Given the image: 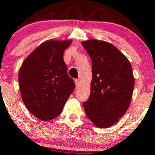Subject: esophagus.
Segmentation results:
<instances>
[{"mask_svg":"<svg viewBox=\"0 0 155 155\" xmlns=\"http://www.w3.org/2000/svg\"><path fill=\"white\" fill-rule=\"evenodd\" d=\"M75 84H76V86L77 87L79 84V79H75Z\"/></svg>","mask_w":155,"mask_h":155,"instance_id":"esophagus-1","label":"esophagus"}]
</instances>
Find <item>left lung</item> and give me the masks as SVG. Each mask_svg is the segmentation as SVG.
<instances>
[{
  "instance_id": "left-lung-1",
  "label": "left lung",
  "mask_w": 155,
  "mask_h": 155,
  "mask_svg": "<svg viewBox=\"0 0 155 155\" xmlns=\"http://www.w3.org/2000/svg\"><path fill=\"white\" fill-rule=\"evenodd\" d=\"M92 60L91 92L83 106L96 127L117 123L128 109L135 80L129 60L113 44L90 39L81 42Z\"/></svg>"
}]
</instances>
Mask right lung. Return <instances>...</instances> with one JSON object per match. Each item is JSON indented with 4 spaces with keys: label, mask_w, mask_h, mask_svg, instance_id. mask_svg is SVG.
Here are the masks:
<instances>
[{
    "label": "right lung",
    "mask_w": 155,
    "mask_h": 155,
    "mask_svg": "<svg viewBox=\"0 0 155 155\" xmlns=\"http://www.w3.org/2000/svg\"><path fill=\"white\" fill-rule=\"evenodd\" d=\"M71 43V40L47 41L21 65V97L28 111L39 120H51L60 115L75 88L63 60L64 51Z\"/></svg>",
    "instance_id": "right-lung-1"
}]
</instances>
